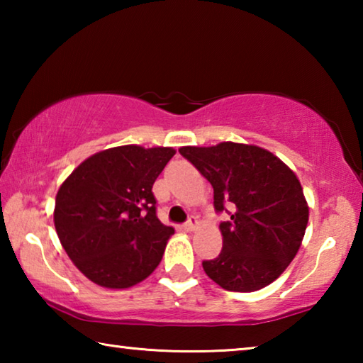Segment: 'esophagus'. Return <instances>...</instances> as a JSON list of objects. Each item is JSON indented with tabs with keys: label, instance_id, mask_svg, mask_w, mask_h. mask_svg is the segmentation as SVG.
<instances>
[{
	"label": "esophagus",
	"instance_id": "1",
	"mask_svg": "<svg viewBox=\"0 0 363 363\" xmlns=\"http://www.w3.org/2000/svg\"><path fill=\"white\" fill-rule=\"evenodd\" d=\"M196 227H199V219H196L195 216H190L186 223H184V229L186 230H194V229H196Z\"/></svg>",
	"mask_w": 363,
	"mask_h": 363
}]
</instances>
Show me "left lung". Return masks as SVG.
I'll list each match as a JSON object with an SVG mask.
<instances>
[{
    "instance_id": "obj_1",
    "label": "left lung",
    "mask_w": 363,
    "mask_h": 363,
    "mask_svg": "<svg viewBox=\"0 0 363 363\" xmlns=\"http://www.w3.org/2000/svg\"><path fill=\"white\" fill-rule=\"evenodd\" d=\"M179 153L210 181L216 213L230 216L219 224L220 253L201 262L208 277L227 291L250 293L272 284L296 256L309 219L296 174L256 145L220 143L182 147Z\"/></svg>"
}]
</instances>
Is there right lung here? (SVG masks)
Masks as SVG:
<instances>
[{"label":"right lung","mask_w":363,"mask_h":363,"mask_svg":"<svg viewBox=\"0 0 363 363\" xmlns=\"http://www.w3.org/2000/svg\"><path fill=\"white\" fill-rule=\"evenodd\" d=\"M174 153L171 147H113L84 160L60 186L54 225L91 281L130 288L157 269L174 229L157 218L152 187Z\"/></svg>","instance_id":"add662e5"}]
</instances>
